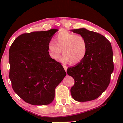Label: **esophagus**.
<instances>
[{
  "label": "esophagus",
  "instance_id": "esophagus-1",
  "mask_svg": "<svg viewBox=\"0 0 123 123\" xmlns=\"http://www.w3.org/2000/svg\"><path fill=\"white\" fill-rule=\"evenodd\" d=\"M63 67L64 70H65V71L66 72L67 71V67L66 66H64V65L63 66Z\"/></svg>",
  "mask_w": 123,
  "mask_h": 123
}]
</instances>
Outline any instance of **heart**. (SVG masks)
<instances>
[{"label":"heart","mask_w":123,"mask_h":123,"mask_svg":"<svg viewBox=\"0 0 123 123\" xmlns=\"http://www.w3.org/2000/svg\"><path fill=\"white\" fill-rule=\"evenodd\" d=\"M49 53L52 59L58 60L62 50L64 56L62 61L70 64H76L82 61L87 53V43L81 35L62 30L56 35L54 42H50L48 45Z\"/></svg>","instance_id":"obj_1"}]
</instances>
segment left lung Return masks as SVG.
Segmentation results:
<instances>
[{
	"label": "left lung",
	"mask_w": 123,
	"mask_h": 123,
	"mask_svg": "<svg viewBox=\"0 0 123 123\" xmlns=\"http://www.w3.org/2000/svg\"><path fill=\"white\" fill-rule=\"evenodd\" d=\"M71 31L86 39L88 49L82 61L67 70L75 81L70 93L77 101L93 100L106 89L113 71L111 43L103 35L85 28Z\"/></svg>",
	"instance_id": "obj_1"
}]
</instances>
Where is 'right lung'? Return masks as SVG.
Instances as JSON below:
<instances>
[{
	"instance_id": "add662e5",
	"label": "right lung",
	"mask_w": 123,
	"mask_h": 123,
	"mask_svg": "<svg viewBox=\"0 0 123 123\" xmlns=\"http://www.w3.org/2000/svg\"><path fill=\"white\" fill-rule=\"evenodd\" d=\"M58 29L20 35L9 49V78L12 88L26 103L45 105L54 100L56 87L66 75L51 59L48 45Z\"/></svg>"
}]
</instances>
